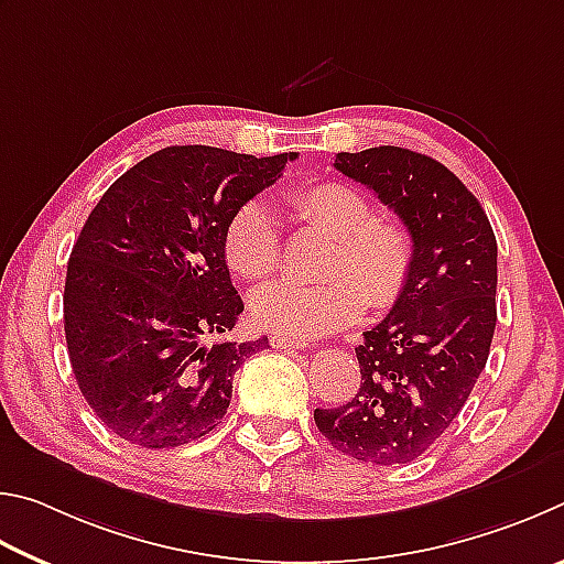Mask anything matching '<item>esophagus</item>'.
Listing matches in <instances>:
<instances>
[{"label":"esophagus","instance_id":"34e87169","mask_svg":"<svg viewBox=\"0 0 564 564\" xmlns=\"http://www.w3.org/2000/svg\"><path fill=\"white\" fill-rule=\"evenodd\" d=\"M270 344H272L274 349H307V341L290 339V337H280V334H272Z\"/></svg>","mask_w":564,"mask_h":564}]
</instances>
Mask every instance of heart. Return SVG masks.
<instances>
[{"label": "heart", "instance_id": "b5f03b06", "mask_svg": "<svg viewBox=\"0 0 564 564\" xmlns=\"http://www.w3.org/2000/svg\"><path fill=\"white\" fill-rule=\"evenodd\" d=\"M294 220L327 232L329 284L272 282L257 290L250 314L260 327L284 337L312 339L339 332L371 310H387L406 290L413 270V237L406 225L377 217L367 195L339 181H310L284 193ZM223 262L235 280L257 282L276 272L280 227L270 207L245 200L223 227Z\"/></svg>", "mask_w": 564, "mask_h": 564}]
</instances>
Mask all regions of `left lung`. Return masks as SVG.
<instances>
[{"mask_svg": "<svg viewBox=\"0 0 564 564\" xmlns=\"http://www.w3.org/2000/svg\"><path fill=\"white\" fill-rule=\"evenodd\" d=\"M334 167L367 185L413 237V270L387 319L357 347L361 387L314 423L347 456L416 460L458 416L486 369L496 332L498 242L478 197L433 158L399 145L337 153Z\"/></svg>", "mask_w": 564, "mask_h": 564, "instance_id": "1", "label": "left lung"}]
</instances>
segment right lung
I'll return each mask as SVG.
<instances>
[{"label": "right lung", "instance_id": "1", "mask_svg": "<svg viewBox=\"0 0 564 564\" xmlns=\"http://www.w3.org/2000/svg\"><path fill=\"white\" fill-rule=\"evenodd\" d=\"M294 158L171 145L126 171L88 215L68 257L64 332L78 389L118 438L185 446L227 413L235 371L267 337L205 341L245 310L223 227Z\"/></svg>", "mask_w": 564, "mask_h": 564}]
</instances>
